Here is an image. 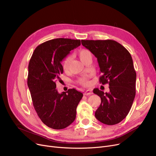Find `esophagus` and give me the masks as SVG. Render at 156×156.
<instances>
[{"label": "esophagus", "instance_id": "esophagus-1", "mask_svg": "<svg viewBox=\"0 0 156 156\" xmlns=\"http://www.w3.org/2000/svg\"><path fill=\"white\" fill-rule=\"evenodd\" d=\"M92 94V92L91 90H87L84 93L85 95H90Z\"/></svg>", "mask_w": 156, "mask_h": 156}]
</instances>
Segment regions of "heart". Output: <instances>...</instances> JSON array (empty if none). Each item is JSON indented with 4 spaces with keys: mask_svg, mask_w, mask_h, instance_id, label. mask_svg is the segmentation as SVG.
I'll list each match as a JSON object with an SVG mask.
<instances>
[{
    "mask_svg": "<svg viewBox=\"0 0 156 156\" xmlns=\"http://www.w3.org/2000/svg\"><path fill=\"white\" fill-rule=\"evenodd\" d=\"M78 55L81 61L83 62H85L88 59H92V52L86 48H83L80 50L78 52ZM71 62V57L70 56L67 57L64 60L63 64H62V67L65 72L69 71ZM77 81L80 84L84 86H88L90 84V81L88 76H81L78 79Z\"/></svg>",
    "mask_w": 156,
    "mask_h": 156,
    "instance_id": "obj_1",
    "label": "heart"
}]
</instances>
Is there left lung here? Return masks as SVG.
<instances>
[{
	"label": "left lung",
	"instance_id": "8db88e82",
	"mask_svg": "<svg viewBox=\"0 0 156 156\" xmlns=\"http://www.w3.org/2000/svg\"><path fill=\"white\" fill-rule=\"evenodd\" d=\"M81 44L97 58L99 82L109 85V93L94 89L101 99L95 116L105 125L118 124L128 115L135 97L136 75L132 57L125 47L113 40H81Z\"/></svg>",
	"mask_w": 156,
	"mask_h": 156
}]
</instances>
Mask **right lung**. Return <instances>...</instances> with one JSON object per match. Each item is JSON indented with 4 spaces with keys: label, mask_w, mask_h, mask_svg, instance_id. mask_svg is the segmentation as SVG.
<instances>
[{
    "label": "right lung",
    "mask_w": 156,
    "mask_h": 156,
    "mask_svg": "<svg viewBox=\"0 0 156 156\" xmlns=\"http://www.w3.org/2000/svg\"><path fill=\"white\" fill-rule=\"evenodd\" d=\"M80 44L70 38L48 40L37 47L29 62L27 84L33 105L41 121L52 129H64L75 121L83 97L75 88L59 94L55 83L63 73L61 61Z\"/></svg>",
    "instance_id": "add662e5"
}]
</instances>
